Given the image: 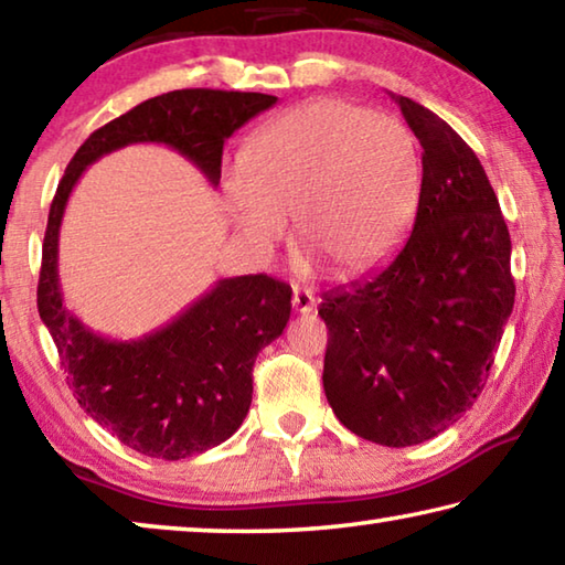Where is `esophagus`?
I'll return each mask as SVG.
<instances>
[{"instance_id":"obj_1","label":"esophagus","mask_w":565,"mask_h":565,"mask_svg":"<svg viewBox=\"0 0 565 565\" xmlns=\"http://www.w3.org/2000/svg\"><path fill=\"white\" fill-rule=\"evenodd\" d=\"M291 303H294V309L299 311V313H311V311H313V306H317V299H313V291H309V289H299V286H296Z\"/></svg>"}]
</instances>
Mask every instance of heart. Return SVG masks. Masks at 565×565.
Returning a JSON list of instances; mask_svg holds the SVG:
<instances>
[{"instance_id":"obj_1","label":"heart","mask_w":565,"mask_h":565,"mask_svg":"<svg viewBox=\"0 0 565 565\" xmlns=\"http://www.w3.org/2000/svg\"><path fill=\"white\" fill-rule=\"evenodd\" d=\"M420 157L414 134L388 114L341 99L301 104L266 124L226 174L234 224L256 254L296 234L339 274L366 271L414 222Z\"/></svg>"}]
</instances>
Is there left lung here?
Instances as JSON below:
<instances>
[{
    "mask_svg": "<svg viewBox=\"0 0 565 565\" xmlns=\"http://www.w3.org/2000/svg\"><path fill=\"white\" fill-rule=\"evenodd\" d=\"M420 141L414 226L394 256L323 294V391L366 441L416 446L481 394L513 311L511 236L473 149L414 99L391 94Z\"/></svg>",
    "mask_w": 565,
    "mask_h": 565,
    "instance_id": "1",
    "label": "left lung"
}]
</instances>
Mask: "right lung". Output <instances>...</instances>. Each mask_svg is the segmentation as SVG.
<instances>
[{
	"instance_id": "right-lung-1",
	"label": "right lung",
	"mask_w": 565,
	"mask_h": 565,
	"mask_svg": "<svg viewBox=\"0 0 565 565\" xmlns=\"http://www.w3.org/2000/svg\"><path fill=\"white\" fill-rule=\"evenodd\" d=\"M276 97L256 92L179 89L141 102L76 149L56 186L42 246L36 306L79 406L134 451L179 461L224 444L248 414L254 361L291 317V286L266 274L218 279L179 317L139 339L94 333L64 306L60 228L84 169L129 145H164L209 184L222 179L224 141Z\"/></svg>"
}]
</instances>
